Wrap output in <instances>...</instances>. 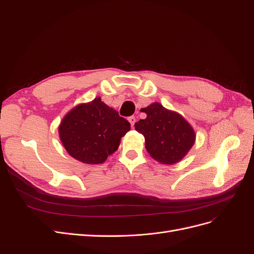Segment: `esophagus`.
<instances>
[{
  "mask_svg": "<svg viewBox=\"0 0 254 254\" xmlns=\"http://www.w3.org/2000/svg\"><path fill=\"white\" fill-rule=\"evenodd\" d=\"M128 121H129V123H130V125H131V127H133L134 126V123H135V118L134 117H130V118H128Z\"/></svg>",
  "mask_w": 254,
  "mask_h": 254,
  "instance_id": "1",
  "label": "esophagus"
}]
</instances>
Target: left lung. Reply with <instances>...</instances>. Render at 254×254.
<instances>
[{
    "label": "left lung",
    "instance_id": "left-lung-1",
    "mask_svg": "<svg viewBox=\"0 0 254 254\" xmlns=\"http://www.w3.org/2000/svg\"><path fill=\"white\" fill-rule=\"evenodd\" d=\"M146 119L134 124L145 137V148L161 164L178 163L193 147L196 134L193 127L181 114L168 110L160 103L143 108Z\"/></svg>",
    "mask_w": 254,
    "mask_h": 254
}]
</instances>
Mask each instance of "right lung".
Segmentation results:
<instances>
[{"instance_id": "add662e5", "label": "right lung", "mask_w": 254, "mask_h": 254, "mask_svg": "<svg viewBox=\"0 0 254 254\" xmlns=\"http://www.w3.org/2000/svg\"><path fill=\"white\" fill-rule=\"evenodd\" d=\"M129 130V122L101 97L74 107L58 127L60 141L68 155L86 164L104 163L117 151Z\"/></svg>"}]
</instances>
